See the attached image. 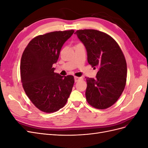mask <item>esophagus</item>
I'll return each instance as SVG.
<instances>
[{"mask_svg":"<svg viewBox=\"0 0 148 148\" xmlns=\"http://www.w3.org/2000/svg\"><path fill=\"white\" fill-rule=\"evenodd\" d=\"M83 78L82 77H75V82H78V81H79L80 79H82Z\"/></svg>","mask_w":148,"mask_h":148,"instance_id":"obj_1","label":"esophagus"}]
</instances>
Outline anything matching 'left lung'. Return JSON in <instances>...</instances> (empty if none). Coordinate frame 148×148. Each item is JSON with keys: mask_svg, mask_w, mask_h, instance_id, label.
<instances>
[{"mask_svg": "<svg viewBox=\"0 0 148 148\" xmlns=\"http://www.w3.org/2000/svg\"><path fill=\"white\" fill-rule=\"evenodd\" d=\"M75 34L86 47L88 63L98 69L95 79L86 77L87 102L98 109L108 108L119 99L126 84L123 53L117 42L105 33L81 29Z\"/></svg>", "mask_w": 148, "mask_h": 148, "instance_id": "8db88e82", "label": "left lung"}]
</instances>
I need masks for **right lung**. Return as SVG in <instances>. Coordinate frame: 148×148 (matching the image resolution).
I'll use <instances>...</instances> for the list:
<instances>
[{"label":"right lung","mask_w":148,"mask_h":148,"mask_svg":"<svg viewBox=\"0 0 148 148\" xmlns=\"http://www.w3.org/2000/svg\"><path fill=\"white\" fill-rule=\"evenodd\" d=\"M74 30L53 31L33 38L22 54L21 80L25 93L33 104L44 112H54L67 102L75 82L72 75L54 72L64 44Z\"/></svg>","instance_id":"right-lung-1"}]
</instances>
